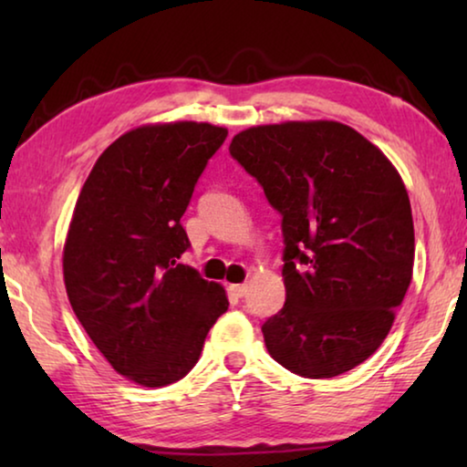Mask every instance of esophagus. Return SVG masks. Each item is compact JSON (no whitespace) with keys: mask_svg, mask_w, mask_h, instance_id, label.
Listing matches in <instances>:
<instances>
[{"mask_svg":"<svg viewBox=\"0 0 467 467\" xmlns=\"http://www.w3.org/2000/svg\"><path fill=\"white\" fill-rule=\"evenodd\" d=\"M228 290H231L234 296H239V298H243L244 295H247V290H249V286H247V284H231V286H228Z\"/></svg>","mask_w":467,"mask_h":467,"instance_id":"esophagus-1","label":"esophagus"}]
</instances>
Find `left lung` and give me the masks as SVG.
I'll return each mask as SVG.
<instances>
[{"mask_svg":"<svg viewBox=\"0 0 467 467\" xmlns=\"http://www.w3.org/2000/svg\"><path fill=\"white\" fill-rule=\"evenodd\" d=\"M228 150L282 216L286 303L262 326L267 352L309 379L358 367L412 282L414 223L400 172L337 121L259 125Z\"/></svg>","mask_w":467,"mask_h":467,"instance_id":"obj_1","label":"left lung"}]
</instances>
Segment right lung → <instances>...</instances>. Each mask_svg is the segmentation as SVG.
Masks as SVG:
<instances>
[{"instance_id":"obj_1","label":"right lung","mask_w":467,"mask_h":467,"mask_svg":"<svg viewBox=\"0 0 467 467\" xmlns=\"http://www.w3.org/2000/svg\"><path fill=\"white\" fill-rule=\"evenodd\" d=\"M228 131L144 125L115 140L76 202L63 280L78 321L117 373L144 387L183 379L228 309L224 288L179 264L181 216Z\"/></svg>"}]
</instances>
